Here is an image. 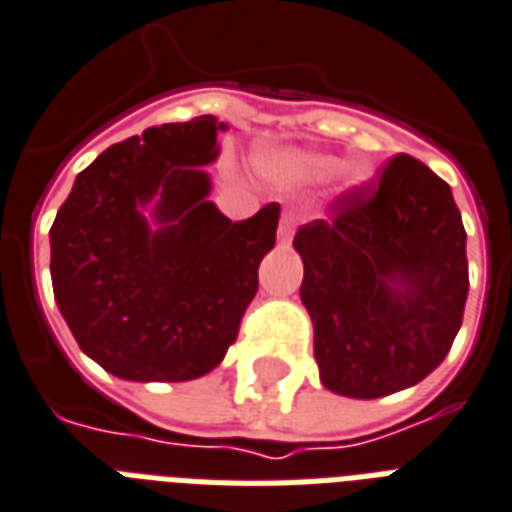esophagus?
I'll use <instances>...</instances> for the list:
<instances>
[{"label": "esophagus", "instance_id": "34e87169", "mask_svg": "<svg viewBox=\"0 0 512 512\" xmlns=\"http://www.w3.org/2000/svg\"><path fill=\"white\" fill-rule=\"evenodd\" d=\"M295 228H298V214H295V212H284L282 214V222H279V239H282V244H287V241L292 239V233H295Z\"/></svg>", "mask_w": 512, "mask_h": 512}]
</instances>
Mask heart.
<instances>
[{"instance_id": "1", "label": "heart", "mask_w": 512, "mask_h": 512, "mask_svg": "<svg viewBox=\"0 0 512 512\" xmlns=\"http://www.w3.org/2000/svg\"><path fill=\"white\" fill-rule=\"evenodd\" d=\"M265 169L284 182L311 185V182H330V179L338 177L343 171V161L335 155H325V152H290V155L268 158ZM349 177L351 182H365L370 171L365 166H351Z\"/></svg>"}]
</instances>
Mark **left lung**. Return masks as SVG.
<instances>
[{
    "label": "left lung",
    "instance_id": "8db88e82",
    "mask_svg": "<svg viewBox=\"0 0 512 512\" xmlns=\"http://www.w3.org/2000/svg\"><path fill=\"white\" fill-rule=\"evenodd\" d=\"M292 244L330 392L376 400L446 360L470 276L462 214L435 171L400 152L338 195L327 220L300 225Z\"/></svg>",
    "mask_w": 512,
    "mask_h": 512
}]
</instances>
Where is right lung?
I'll return each instance as SVG.
<instances>
[{
    "label": "right lung",
    "instance_id": "1",
    "mask_svg": "<svg viewBox=\"0 0 512 512\" xmlns=\"http://www.w3.org/2000/svg\"><path fill=\"white\" fill-rule=\"evenodd\" d=\"M217 117L163 123L77 174L50 228L53 295L80 349L128 381H190L217 368L276 244L279 204L230 222L206 201ZM156 201L152 231L141 209Z\"/></svg>",
    "mask_w": 512,
    "mask_h": 512
}]
</instances>
